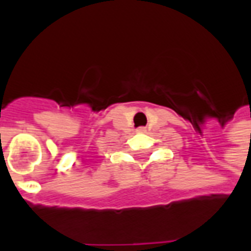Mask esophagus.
I'll return each mask as SVG.
<instances>
[{"mask_svg":"<svg viewBox=\"0 0 251 251\" xmlns=\"http://www.w3.org/2000/svg\"><path fill=\"white\" fill-rule=\"evenodd\" d=\"M138 131H139V132H144V131H146V129H144V128H139Z\"/></svg>","mask_w":251,"mask_h":251,"instance_id":"esophagus-1","label":"esophagus"}]
</instances>
